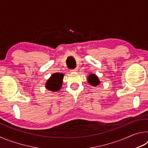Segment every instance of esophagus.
<instances>
[{
	"label": "esophagus",
	"mask_w": 148,
	"mask_h": 148,
	"mask_svg": "<svg viewBox=\"0 0 148 148\" xmlns=\"http://www.w3.org/2000/svg\"><path fill=\"white\" fill-rule=\"evenodd\" d=\"M71 72H77V69H72V70H71Z\"/></svg>",
	"instance_id": "obj_1"
}]
</instances>
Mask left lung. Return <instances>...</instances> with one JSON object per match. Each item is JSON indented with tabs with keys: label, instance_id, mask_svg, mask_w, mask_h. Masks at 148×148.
Here are the masks:
<instances>
[{
	"label": "left lung",
	"instance_id": "8db88e82",
	"mask_svg": "<svg viewBox=\"0 0 148 148\" xmlns=\"http://www.w3.org/2000/svg\"><path fill=\"white\" fill-rule=\"evenodd\" d=\"M87 82L91 86L95 87L99 86L101 84V81L99 80V77L95 74H91L89 75L88 77H87Z\"/></svg>",
	"mask_w": 148,
	"mask_h": 148
}]
</instances>
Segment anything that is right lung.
I'll return each mask as SVG.
<instances>
[{"label":"right lung","mask_w":148,"mask_h":148,"mask_svg":"<svg viewBox=\"0 0 148 148\" xmlns=\"http://www.w3.org/2000/svg\"><path fill=\"white\" fill-rule=\"evenodd\" d=\"M63 74H60L59 72L54 73L51 77L47 80L45 87L49 91L57 92L61 89L62 85V79H63Z\"/></svg>","instance_id":"add662e5"}]
</instances>
